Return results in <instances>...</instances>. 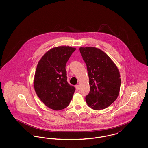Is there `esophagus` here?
<instances>
[{
    "instance_id": "1",
    "label": "esophagus",
    "mask_w": 148,
    "mask_h": 148,
    "mask_svg": "<svg viewBox=\"0 0 148 148\" xmlns=\"http://www.w3.org/2000/svg\"><path fill=\"white\" fill-rule=\"evenodd\" d=\"M75 88H76V90H79V88H80V86L77 85L75 86Z\"/></svg>"
}]
</instances>
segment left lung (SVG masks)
I'll list each match as a JSON object with an SVG mask.
<instances>
[{
	"instance_id": "obj_1",
	"label": "left lung",
	"mask_w": 148,
	"mask_h": 148,
	"mask_svg": "<svg viewBox=\"0 0 148 148\" xmlns=\"http://www.w3.org/2000/svg\"><path fill=\"white\" fill-rule=\"evenodd\" d=\"M79 49L89 76L90 91L86 97V103L95 110L107 108L119 95L121 84L119 70L108 55L98 48L87 47Z\"/></svg>"
}]
</instances>
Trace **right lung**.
<instances>
[{"label": "right lung", "mask_w": 148, "mask_h": 148, "mask_svg": "<svg viewBox=\"0 0 148 148\" xmlns=\"http://www.w3.org/2000/svg\"><path fill=\"white\" fill-rule=\"evenodd\" d=\"M76 50L60 46L48 51L39 61L34 85L36 94L47 107L54 110L67 108L75 90L67 82L66 64Z\"/></svg>", "instance_id": "obj_1"}]
</instances>
